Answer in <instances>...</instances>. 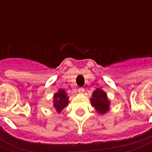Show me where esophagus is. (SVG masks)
Returning <instances> with one entry per match:
<instances>
[{
	"label": "esophagus",
	"mask_w": 152,
	"mask_h": 152,
	"mask_svg": "<svg viewBox=\"0 0 152 152\" xmlns=\"http://www.w3.org/2000/svg\"><path fill=\"white\" fill-rule=\"evenodd\" d=\"M78 92H79V94H83V93L85 92V89L81 87V88H79V90H78Z\"/></svg>",
	"instance_id": "esophagus-1"
}]
</instances>
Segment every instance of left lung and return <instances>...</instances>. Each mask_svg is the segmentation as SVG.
<instances>
[{"instance_id":"obj_1","label":"left lung","mask_w":152,"mask_h":152,"mask_svg":"<svg viewBox=\"0 0 152 152\" xmlns=\"http://www.w3.org/2000/svg\"><path fill=\"white\" fill-rule=\"evenodd\" d=\"M91 102L100 114L107 113L110 110V101L108 100L107 93L102 89L98 88L93 92Z\"/></svg>"}]
</instances>
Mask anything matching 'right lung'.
I'll return each instance as SVG.
<instances>
[{
    "label": "right lung",
    "instance_id": "obj_1",
    "mask_svg": "<svg viewBox=\"0 0 152 152\" xmlns=\"http://www.w3.org/2000/svg\"><path fill=\"white\" fill-rule=\"evenodd\" d=\"M53 105L58 113H60L63 108H65L68 105V96L64 90L60 89L58 92L54 94Z\"/></svg>",
    "mask_w": 152,
    "mask_h": 152
}]
</instances>
